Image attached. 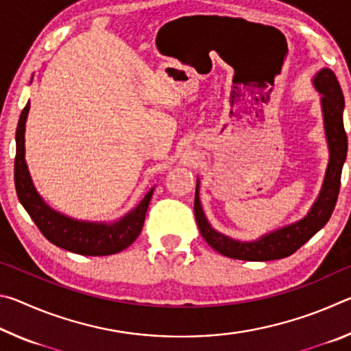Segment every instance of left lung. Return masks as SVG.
I'll list each match as a JSON object with an SVG mask.
<instances>
[{"label": "left lung", "instance_id": "1", "mask_svg": "<svg viewBox=\"0 0 351 351\" xmlns=\"http://www.w3.org/2000/svg\"><path fill=\"white\" fill-rule=\"evenodd\" d=\"M314 86L322 94V112L326 142H328L330 161L324 178L322 190H320L316 203L305 218L299 219L274 232H269L258 240L254 241H239L229 239L223 234L217 232L207 221L199 203V181H197L195 190V219L199 228L203 239L209 243V246L217 252L226 255L229 258L246 260V261H269L285 258L294 254L300 246L319 232L328 223L332 210H335L337 195L341 189L342 165L347 158V133L343 130V94L339 82L331 69L324 68L314 77Z\"/></svg>", "mask_w": 351, "mask_h": 351}]
</instances>
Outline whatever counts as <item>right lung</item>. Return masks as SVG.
Returning a JSON list of instances; mask_svg holds the SVG:
<instances>
[{"instance_id": "1", "label": "right lung", "mask_w": 351, "mask_h": 351, "mask_svg": "<svg viewBox=\"0 0 351 351\" xmlns=\"http://www.w3.org/2000/svg\"><path fill=\"white\" fill-rule=\"evenodd\" d=\"M29 106L31 104L27 102L21 111L19 127H16L14 171L16 195L29 217L34 219L46 240L58 247L66 249V251L80 255H94V257L123 251L141 234L154 189L145 195L144 199L132 212H128L116 223L79 221V219H73L51 209L35 190L25 159V130Z\"/></svg>"}]
</instances>
